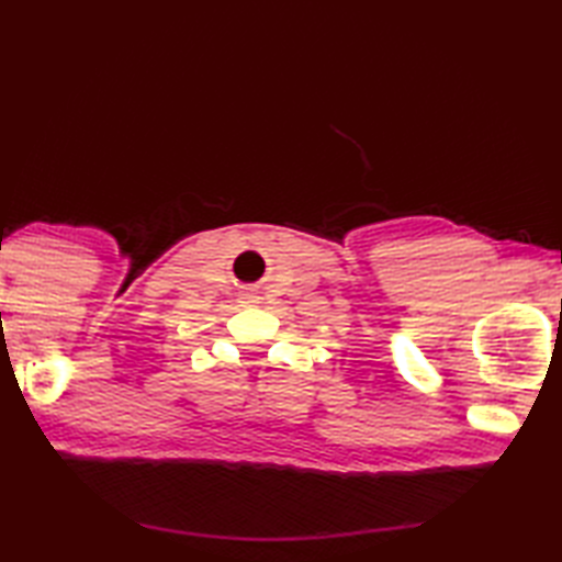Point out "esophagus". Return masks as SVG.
<instances>
[{
	"instance_id": "34e87169",
	"label": "esophagus",
	"mask_w": 562,
	"mask_h": 562,
	"mask_svg": "<svg viewBox=\"0 0 562 562\" xmlns=\"http://www.w3.org/2000/svg\"><path fill=\"white\" fill-rule=\"evenodd\" d=\"M241 300H244L246 304H250V302H256V300H258V294H256L254 290H246V292H244V296H241Z\"/></svg>"
}]
</instances>
